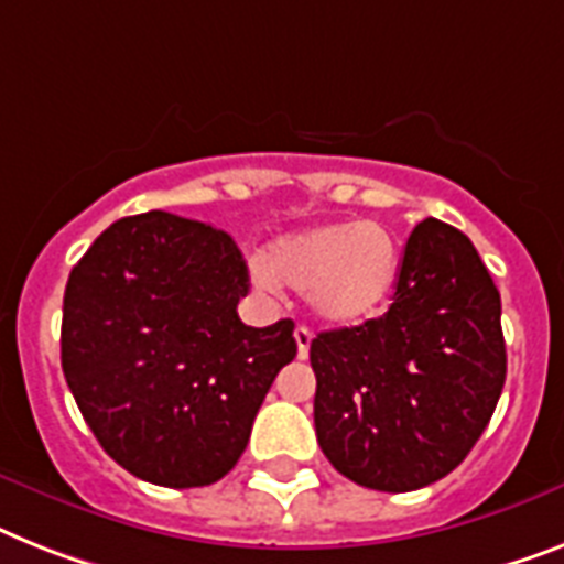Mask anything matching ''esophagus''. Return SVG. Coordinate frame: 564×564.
Instances as JSON below:
<instances>
[{
    "label": "esophagus",
    "instance_id": "34e87169",
    "mask_svg": "<svg viewBox=\"0 0 564 564\" xmlns=\"http://www.w3.org/2000/svg\"><path fill=\"white\" fill-rule=\"evenodd\" d=\"M293 339H296V355H300V360H305L311 351V339H314V334H311L305 325H300V328L293 332Z\"/></svg>",
    "mask_w": 564,
    "mask_h": 564
}]
</instances>
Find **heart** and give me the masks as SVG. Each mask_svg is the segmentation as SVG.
Segmentation results:
<instances>
[{
  "label": "heart",
  "instance_id": "1",
  "mask_svg": "<svg viewBox=\"0 0 564 564\" xmlns=\"http://www.w3.org/2000/svg\"><path fill=\"white\" fill-rule=\"evenodd\" d=\"M400 273L394 232L377 221H343L291 232L273 241L268 262H256V282L305 291L323 323L348 328L383 308Z\"/></svg>",
  "mask_w": 564,
  "mask_h": 564
}]
</instances>
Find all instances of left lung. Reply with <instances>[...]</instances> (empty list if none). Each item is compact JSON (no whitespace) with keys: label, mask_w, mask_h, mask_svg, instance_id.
Wrapping results in <instances>:
<instances>
[{"label":"left lung","mask_w":564,"mask_h":564,"mask_svg":"<svg viewBox=\"0 0 564 564\" xmlns=\"http://www.w3.org/2000/svg\"><path fill=\"white\" fill-rule=\"evenodd\" d=\"M316 441L360 487L421 490L449 476L505 389L501 296L473 241L438 218L412 230L392 305L311 339Z\"/></svg>","instance_id":"obj_1"}]
</instances>
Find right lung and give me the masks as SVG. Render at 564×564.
Wrapping results in <instances>:
<instances>
[{
    "instance_id": "1",
    "label": "right lung",
    "mask_w": 564,
    "mask_h": 564,
    "mask_svg": "<svg viewBox=\"0 0 564 564\" xmlns=\"http://www.w3.org/2000/svg\"><path fill=\"white\" fill-rule=\"evenodd\" d=\"M250 279L225 230L152 209L120 218L74 264L63 375L88 430L161 487L225 478L273 377L296 357L291 319L250 328Z\"/></svg>"
}]
</instances>
